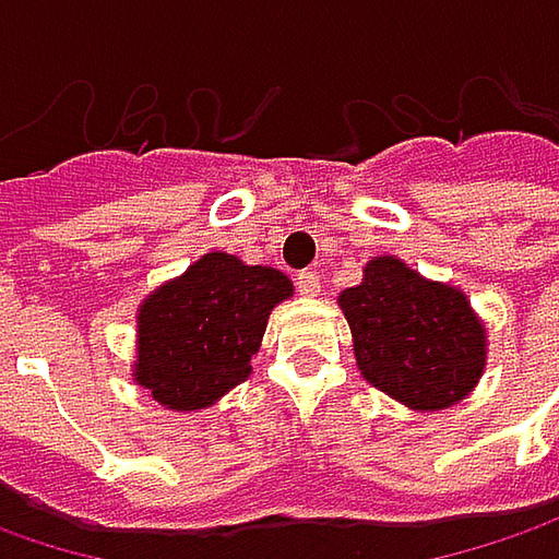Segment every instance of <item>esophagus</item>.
Returning a JSON list of instances; mask_svg holds the SVG:
<instances>
[{
    "label": "esophagus",
    "mask_w": 559,
    "mask_h": 559,
    "mask_svg": "<svg viewBox=\"0 0 559 559\" xmlns=\"http://www.w3.org/2000/svg\"><path fill=\"white\" fill-rule=\"evenodd\" d=\"M298 292H301L305 298H313V295H320V276H317L313 270H305V273H298Z\"/></svg>",
    "instance_id": "1"
}]
</instances>
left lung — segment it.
Instances as JSON below:
<instances>
[{
    "instance_id": "1",
    "label": "left lung",
    "mask_w": 559,
    "mask_h": 559,
    "mask_svg": "<svg viewBox=\"0 0 559 559\" xmlns=\"http://www.w3.org/2000/svg\"><path fill=\"white\" fill-rule=\"evenodd\" d=\"M338 308L360 376L404 407L448 411L479 385L488 333L457 286L379 254L364 264V280L338 295Z\"/></svg>"
}]
</instances>
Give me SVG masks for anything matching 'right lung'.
I'll list each match as a JSON object with an SVG mask.
<instances>
[{
    "instance_id": "obj_1",
    "label": "right lung",
    "mask_w": 559,
    "mask_h": 559,
    "mask_svg": "<svg viewBox=\"0 0 559 559\" xmlns=\"http://www.w3.org/2000/svg\"><path fill=\"white\" fill-rule=\"evenodd\" d=\"M292 292L283 270L207 251L142 298L133 382L164 411L192 414L217 404L251 376L270 311Z\"/></svg>"
}]
</instances>
